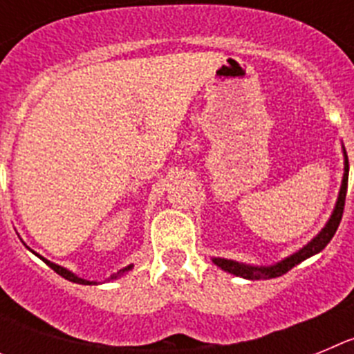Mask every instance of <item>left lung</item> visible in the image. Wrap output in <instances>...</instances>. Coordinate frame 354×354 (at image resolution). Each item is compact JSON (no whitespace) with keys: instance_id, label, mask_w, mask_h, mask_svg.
Segmentation results:
<instances>
[{"instance_id":"8db88e82","label":"left lung","mask_w":354,"mask_h":354,"mask_svg":"<svg viewBox=\"0 0 354 354\" xmlns=\"http://www.w3.org/2000/svg\"><path fill=\"white\" fill-rule=\"evenodd\" d=\"M342 154H344V175H342V184H340L339 196H337L335 207L331 211L330 218H328L326 225L321 228V232L315 237H312L308 243H306L303 248H299L298 252H294L289 257L282 259L277 264L271 266H253L246 264V262H237L232 259H221V257H212L218 268H221L223 271L230 274H236V277L246 278V280H270V278H277L286 274L287 271L292 270L294 266H298L299 262L310 259L312 255L319 253L321 250H324V246L331 241V237L335 236L337 228H339L340 220H342L344 212V204H346V193H348V175H349V161L348 154H346V149L342 145Z\"/></svg>"}]
</instances>
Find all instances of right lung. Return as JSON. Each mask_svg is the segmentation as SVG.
<instances>
[{
    "instance_id": "right-lung-1",
    "label": "right lung",
    "mask_w": 354,
    "mask_h": 354,
    "mask_svg": "<svg viewBox=\"0 0 354 354\" xmlns=\"http://www.w3.org/2000/svg\"><path fill=\"white\" fill-rule=\"evenodd\" d=\"M26 248H28V246H26ZM31 253H35V252H33V250H31ZM35 255H37V257H39V259H42V261L46 262V264H48L53 271H56V273L60 274V277H64L65 280H68V282L81 283V286H97V282H92V280H84V278L77 277L76 273H72V271H68L67 268H64V266H58V264H55V262L48 261V259H44L42 255H39V253H35ZM131 270H133V264L126 266V268H122L120 271H117V273L111 274V277H109L108 280H104V282H109V280H117V278H120L122 274H126L127 271H131Z\"/></svg>"
}]
</instances>
